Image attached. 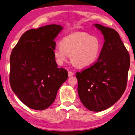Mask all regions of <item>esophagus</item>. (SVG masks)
<instances>
[{"instance_id": "esophagus-1", "label": "esophagus", "mask_w": 135, "mask_h": 135, "mask_svg": "<svg viewBox=\"0 0 135 135\" xmlns=\"http://www.w3.org/2000/svg\"><path fill=\"white\" fill-rule=\"evenodd\" d=\"M68 73H69V76H71L75 74L74 72H73V71H71L70 70L68 71Z\"/></svg>"}]
</instances>
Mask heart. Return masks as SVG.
<instances>
[{
	"mask_svg": "<svg viewBox=\"0 0 135 135\" xmlns=\"http://www.w3.org/2000/svg\"><path fill=\"white\" fill-rule=\"evenodd\" d=\"M102 44L98 37L84 32H76L63 37L54 50L57 64L62 65L69 55L71 62L80 68L94 64L99 56Z\"/></svg>",
	"mask_w": 135,
	"mask_h": 135,
	"instance_id": "obj_1",
	"label": "heart"
}]
</instances>
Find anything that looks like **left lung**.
Wrapping results in <instances>:
<instances>
[{"instance_id": "obj_1", "label": "left lung", "mask_w": 135, "mask_h": 135, "mask_svg": "<svg viewBox=\"0 0 135 135\" xmlns=\"http://www.w3.org/2000/svg\"><path fill=\"white\" fill-rule=\"evenodd\" d=\"M95 26L103 34L104 41L94 64L76 73L78 93L86 109L100 112L117 102L127 87L130 59L115 30L99 24Z\"/></svg>"}]
</instances>
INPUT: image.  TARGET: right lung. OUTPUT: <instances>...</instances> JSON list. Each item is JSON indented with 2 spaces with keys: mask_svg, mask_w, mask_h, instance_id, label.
I'll return each instance as SVG.
<instances>
[{
  "mask_svg": "<svg viewBox=\"0 0 135 135\" xmlns=\"http://www.w3.org/2000/svg\"><path fill=\"white\" fill-rule=\"evenodd\" d=\"M62 26L49 25L31 29L21 36L10 59V84L19 99L37 110L54 102L68 71L57 67L54 56V39Z\"/></svg>",
  "mask_w": 135,
  "mask_h": 135,
  "instance_id": "1",
  "label": "right lung"
}]
</instances>
